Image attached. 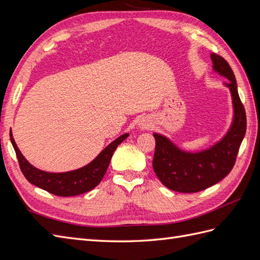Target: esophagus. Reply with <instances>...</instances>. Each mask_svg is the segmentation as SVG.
I'll list each match as a JSON object with an SVG mask.
<instances>
[{
  "instance_id": "1",
  "label": "esophagus",
  "mask_w": 260,
  "mask_h": 260,
  "mask_svg": "<svg viewBox=\"0 0 260 260\" xmlns=\"http://www.w3.org/2000/svg\"><path fill=\"white\" fill-rule=\"evenodd\" d=\"M151 122H148L147 120H142L141 121V123H140V125H141V128L142 129H148L149 127H151Z\"/></svg>"
}]
</instances>
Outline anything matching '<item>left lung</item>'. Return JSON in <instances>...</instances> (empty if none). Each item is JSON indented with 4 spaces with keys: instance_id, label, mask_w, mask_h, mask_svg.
Returning a JSON list of instances; mask_svg holds the SVG:
<instances>
[{
    "instance_id": "1",
    "label": "left lung",
    "mask_w": 260,
    "mask_h": 260,
    "mask_svg": "<svg viewBox=\"0 0 260 260\" xmlns=\"http://www.w3.org/2000/svg\"><path fill=\"white\" fill-rule=\"evenodd\" d=\"M214 70L230 80L234 119L230 131L219 143L206 151L186 153L160 135L154 133L156 141L153 169L161 183L181 193H196L218 183L232 170L241 143L246 132V113L239 96L237 81L229 62L211 53Z\"/></svg>"
}]
</instances>
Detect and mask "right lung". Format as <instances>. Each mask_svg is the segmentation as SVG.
<instances>
[{
    "label": "right lung",
    "instance_id": "obj_1",
    "mask_svg": "<svg viewBox=\"0 0 260 260\" xmlns=\"http://www.w3.org/2000/svg\"><path fill=\"white\" fill-rule=\"evenodd\" d=\"M128 133H125V135L116 139L114 142L106 146L100 153L95 159L92 160L86 166L77 170L62 172V174H52V172L39 170L28 162V160L20 153L16 143H15L12 130L10 131L11 142L14 146L15 152H16L22 175L25 176L31 184L43 188L49 193L57 196H76L89 192L101 182V180L103 179L115 149L125 138H128Z\"/></svg>",
    "mask_w": 260,
    "mask_h": 260
}]
</instances>
